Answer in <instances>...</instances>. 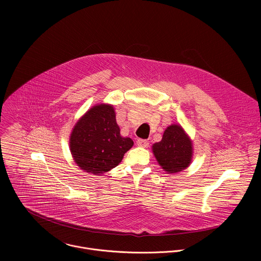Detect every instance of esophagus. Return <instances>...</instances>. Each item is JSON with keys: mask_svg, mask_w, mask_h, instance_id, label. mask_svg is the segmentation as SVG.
<instances>
[{"mask_svg": "<svg viewBox=\"0 0 261 261\" xmlns=\"http://www.w3.org/2000/svg\"><path fill=\"white\" fill-rule=\"evenodd\" d=\"M136 144L138 146H141V147H147L148 146V141L145 140V139H141V138H138L136 140Z\"/></svg>", "mask_w": 261, "mask_h": 261, "instance_id": "1", "label": "esophagus"}]
</instances>
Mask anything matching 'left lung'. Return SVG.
Returning <instances> with one entry per match:
<instances>
[{
	"mask_svg": "<svg viewBox=\"0 0 261 261\" xmlns=\"http://www.w3.org/2000/svg\"><path fill=\"white\" fill-rule=\"evenodd\" d=\"M153 152L166 172L176 173L189 166L192 143L180 126L171 125L164 131L162 140L153 145Z\"/></svg>",
	"mask_w": 261,
	"mask_h": 261,
	"instance_id": "1",
	"label": "left lung"
}]
</instances>
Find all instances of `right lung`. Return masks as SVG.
<instances>
[{
  "instance_id": "1",
  "label": "right lung",
  "mask_w": 261,
  "mask_h": 261,
  "mask_svg": "<svg viewBox=\"0 0 261 261\" xmlns=\"http://www.w3.org/2000/svg\"><path fill=\"white\" fill-rule=\"evenodd\" d=\"M133 140L123 137L111 105L91 108L76 123L70 137V150L76 164L87 172L101 174L121 163Z\"/></svg>"
}]
</instances>
